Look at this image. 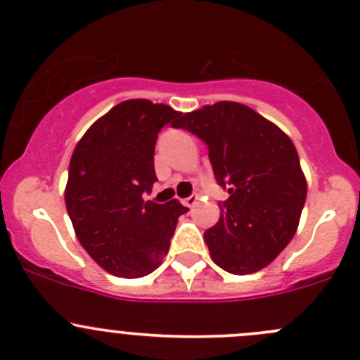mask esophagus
Listing matches in <instances>:
<instances>
[{"mask_svg":"<svg viewBox=\"0 0 360 360\" xmlns=\"http://www.w3.org/2000/svg\"><path fill=\"white\" fill-rule=\"evenodd\" d=\"M196 203H198V196L196 195H191V196H188V198L183 200V205H186V207H195Z\"/></svg>","mask_w":360,"mask_h":360,"instance_id":"34e87169","label":"esophagus"}]
</instances>
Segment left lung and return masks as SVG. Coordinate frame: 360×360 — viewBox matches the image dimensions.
<instances>
[{
    "mask_svg": "<svg viewBox=\"0 0 360 360\" xmlns=\"http://www.w3.org/2000/svg\"><path fill=\"white\" fill-rule=\"evenodd\" d=\"M174 127L205 143L215 179L229 193L219 222L203 233L212 260L231 274L269 266L293 238L307 198V181L291 139L234 101L184 113Z\"/></svg>",
    "mask_w": 360,
    "mask_h": 360,
    "instance_id": "1",
    "label": "left lung"
}]
</instances>
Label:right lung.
<instances>
[{"mask_svg":"<svg viewBox=\"0 0 360 360\" xmlns=\"http://www.w3.org/2000/svg\"><path fill=\"white\" fill-rule=\"evenodd\" d=\"M181 112L148 100L115 105L86 131L72 153L65 205L75 236L113 276L143 278L167 255L186 207L177 200L145 202L157 181L158 132Z\"/></svg>","mask_w":360,"mask_h":360,"instance_id":"obj_1","label":"right lung"}]
</instances>
